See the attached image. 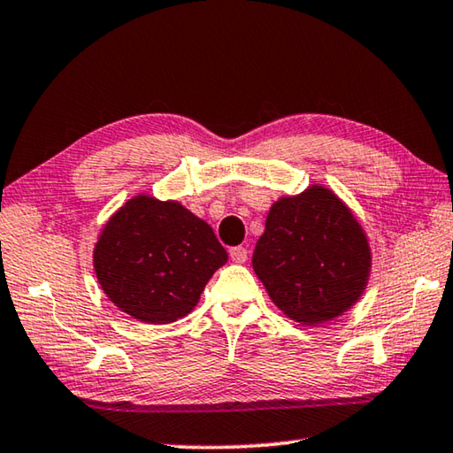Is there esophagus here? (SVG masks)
Instances as JSON below:
<instances>
[{
	"mask_svg": "<svg viewBox=\"0 0 453 453\" xmlns=\"http://www.w3.org/2000/svg\"><path fill=\"white\" fill-rule=\"evenodd\" d=\"M229 257H232V262L235 264H245L248 262V250L242 248V245H237V248L229 250Z\"/></svg>",
	"mask_w": 453,
	"mask_h": 453,
	"instance_id": "34e87169",
	"label": "esophagus"
}]
</instances>
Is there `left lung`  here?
<instances>
[{
  "instance_id": "obj_1",
  "label": "left lung",
  "mask_w": 453,
  "mask_h": 453,
  "mask_svg": "<svg viewBox=\"0 0 453 453\" xmlns=\"http://www.w3.org/2000/svg\"><path fill=\"white\" fill-rule=\"evenodd\" d=\"M251 265L288 318L316 326L359 300L372 256L346 203L334 191L313 186L272 205Z\"/></svg>"
}]
</instances>
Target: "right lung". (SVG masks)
<instances>
[{
  "label": "right lung",
  "instance_id": "right-lung-1",
  "mask_svg": "<svg viewBox=\"0 0 453 453\" xmlns=\"http://www.w3.org/2000/svg\"><path fill=\"white\" fill-rule=\"evenodd\" d=\"M227 251L213 229L178 202L137 196L113 213L94 250L96 275L121 311L170 324L196 308Z\"/></svg>",
  "mask_w": 453,
  "mask_h": 453
}]
</instances>
